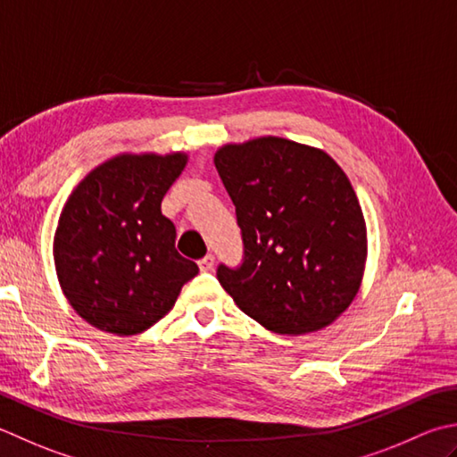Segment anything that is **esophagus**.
Returning <instances> with one entry per match:
<instances>
[{"label": "esophagus", "mask_w": 457, "mask_h": 457, "mask_svg": "<svg viewBox=\"0 0 457 457\" xmlns=\"http://www.w3.org/2000/svg\"><path fill=\"white\" fill-rule=\"evenodd\" d=\"M213 265H216V257H213L212 253H208L204 259H200V270L202 271H212Z\"/></svg>", "instance_id": "esophagus-1"}]
</instances>
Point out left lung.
Instances as JSON below:
<instances>
[{
    "label": "left lung",
    "instance_id": "obj_1",
    "mask_svg": "<svg viewBox=\"0 0 457 457\" xmlns=\"http://www.w3.org/2000/svg\"><path fill=\"white\" fill-rule=\"evenodd\" d=\"M213 164L236 205L245 257L220 265L236 305L267 330L307 335L351 307L369 255L345 170L325 150L281 137L229 142Z\"/></svg>",
    "mask_w": 457,
    "mask_h": 457
}]
</instances>
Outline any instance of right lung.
Listing matches in <instances>:
<instances>
[{"label":"right lung","mask_w":457,"mask_h":457,"mask_svg":"<svg viewBox=\"0 0 457 457\" xmlns=\"http://www.w3.org/2000/svg\"><path fill=\"white\" fill-rule=\"evenodd\" d=\"M186 164V152H122L69 194L53 259L62 295L88 325L116 337L145 333L198 275L176 252V228L160 208Z\"/></svg>","instance_id":"add662e5"}]
</instances>
